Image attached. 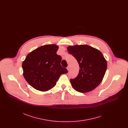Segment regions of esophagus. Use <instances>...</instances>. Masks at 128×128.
I'll return each instance as SVG.
<instances>
[{"label":"esophagus","mask_w":128,"mask_h":128,"mask_svg":"<svg viewBox=\"0 0 128 128\" xmlns=\"http://www.w3.org/2000/svg\"><path fill=\"white\" fill-rule=\"evenodd\" d=\"M67 69L68 70V71H70V67L69 66H68L67 67Z\"/></svg>","instance_id":"obj_1"}]
</instances>
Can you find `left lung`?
Instances as JSON below:
<instances>
[{"instance_id":"left-lung-1","label":"left lung","mask_w":128,"mask_h":128,"mask_svg":"<svg viewBox=\"0 0 128 128\" xmlns=\"http://www.w3.org/2000/svg\"><path fill=\"white\" fill-rule=\"evenodd\" d=\"M67 49L80 68L77 77L70 79L72 87L80 92L91 91L102 82L106 70L107 62L102 53L86 44L68 46Z\"/></svg>"}]
</instances>
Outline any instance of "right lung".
Returning <instances> with one entry per match:
<instances>
[{
  "label": "right lung",
  "instance_id": "right-lung-1",
  "mask_svg": "<svg viewBox=\"0 0 128 128\" xmlns=\"http://www.w3.org/2000/svg\"><path fill=\"white\" fill-rule=\"evenodd\" d=\"M58 47L46 44L38 48L27 56L22 67L24 76L34 89L47 91L55 86L61 74L68 72L60 65L61 56L56 54Z\"/></svg>",
  "mask_w": 128,
  "mask_h": 128
}]
</instances>
